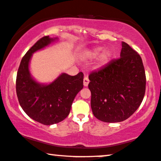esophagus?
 I'll return each instance as SVG.
<instances>
[{
	"label": "esophagus",
	"instance_id": "obj_1",
	"mask_svg": "<svg viewBox=\"0 0 161 161\" xmlns=\"http://www.w3.org/2000/svg\"><path fill=\"white\" fill-rule=\"evenodd\" d=\"M89 79H88V78H87V76H85V78H84V79H83V85H84V86L85 87H87V85H88V84H89Z\"/></svg>",
	"mask_w": 161,
	"mask_h": 161
}]
</instances>
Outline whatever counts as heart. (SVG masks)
Masks as SVG:
<instances>
[{"label":"heart","instance_id":"b5f03b06","mask_svg":"<svg viewBox=\"0 0 161 161\" xmlns=\"http://www.w3.org/2000/svg\"><path fill=\"white\" fill-rule=\"evenodd\" d=\"M103 51V48L102 47H96V48H92L91 50H88L83 53V57L85 59H96L98 56L100 55ZM113 57V53L110 50H106L102 53L99 57L98 61V67H102V66L106 65L110 61L111 58Z\"/></svg>","mask_w":161,"mask_h":161}]
</instances>
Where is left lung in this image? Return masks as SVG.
<instances>
[{
	"label": "left lung",
	"instance_id": "obj_1",
	"mask_svg": "<svg viewBox=\"0 0 161 161\" xmlns=\"http://www.w3.org/2000/svg\"><path fill=\"white\" fill-rule=\"evenodd\" d=\"M120 57L89 75L92 111L96 119L108 123L131 116L145 94V70L140 55L122 42Z\"/></svg>",
	"mask_w": 161,
	"mask_h": 161
}]
</instances>
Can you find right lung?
Returning <instances> with one entry per match:
<instances>
[{
  "label": "right lung",
  "instance_id": "add662e5",
  "mask_svg": "<svg viewBox=\"0 0 161 161\" xmlns=\"http://www.w3.org/2000/svg\"><path fill=\"white\" fill-rule=\"evenodd\" d=\"M57 40L45 36L38 40L23 57L17 74L16 92L20 105L31 119L45 125L63 121L69 115L74 98L83 88L82 72L76 76L63 73L48 85L31 76L29 63L32 54Z\"/></svg>",
  "mask_w": 161,
  "mask_h": 161
}]
</instances>
